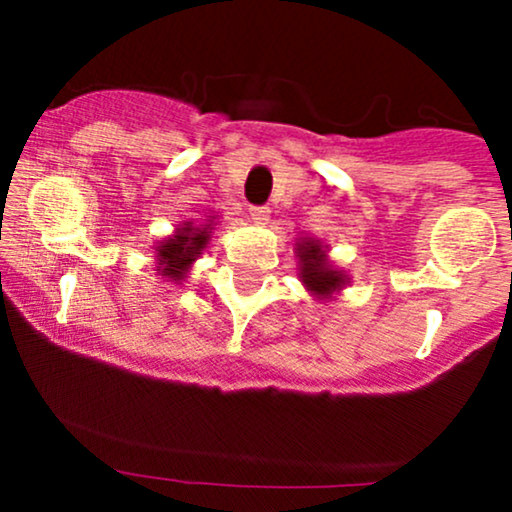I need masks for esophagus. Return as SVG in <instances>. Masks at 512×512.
I'll return each instance as SVG.
<instances>
[{
	"label": "esophagus",
	"instance_id": "34e87169",
	"mask_svg": "<svg viewBox=\"0 0 512 512\" xmlns=\"http://www.w3.org/2000/svg\"><path fill=\"white\" fill-rule=\"evenodd\" d=\"M250 220L255 225H267V223H270V208H252L250 210Z\"/></svg>",
	"mask_w": 512,
	"mask_h": 512
}]
</instances>
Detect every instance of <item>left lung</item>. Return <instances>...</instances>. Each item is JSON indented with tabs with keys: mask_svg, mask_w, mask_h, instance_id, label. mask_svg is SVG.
Instances as JSON below:
<instances>
[{
	"mask_svg": "<svg viewBox=\"0 0 512 512\" xmlns=\"http://www.w3.org/2000/svg\"><path fill=\"white\" fill-rule=\"evenodd\" d=\"M294 257H297L299 282L319 302H329L334 294L349 285V275L329 260V250L317 237H297L294 242Z\"/></svg>",
	"mask_w": 512,
	"mask_h": 512,
	"instance_id": "1",
	"label": "left lung"
}]
</instances>
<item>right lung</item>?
I'll return each mask as SVG.
<instances>
[{
  "label": "right lung",
  "mask_w": 512,
  "mask_h": 512,
  "mask_svg": "<svg viewBox=\"0 0 512 512\" xmlns=\"http://www.w3.org/2000/svg\"><path fill=\"white\" fill-rule=\"evenodd\" d=\"M220 215H205V218L183 220L175 225L173 235L160 240L153 250H156L158 275L163 282H173L180 285L188 277L190 267L195 265L200 255L208 250L210 237H213L215 225H218Z\"/></svg>",
  "instance_id": "1"
}]
</instances>
